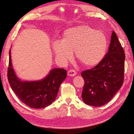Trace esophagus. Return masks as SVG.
I'll list each match as a JSON object with an SVG mask.
<instances>
[{
    "mask_svg": "<svg viewBox=\"0 0 134 134\" xmlns=\"http://www.w3.org/2000/svg\"><path fill=\"white\" fill-rule=\"evenodd\" d=\"M76 73L75 71L73 70H69V71L67 72V75L68 76H74L76 75Z\"/></svg>",
    "mask_w": 134,
    "mask_h": 134,
    "instance_id": "1",
    "label": "esophagus"
}]
</instances>
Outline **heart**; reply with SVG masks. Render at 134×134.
Here are the masks:
<instances>
[{
    "instance_id": "b5f03b06",
    "label": "heart",
    "mask_w": 134,
    "mask_h": 134,
    "mask_svg": "<svg viewBox=\"0 0 134 134\" xmlns=\"http://www.w3.org/2000/svg\"><path fill=\"white\" fill-rule=\"evenodd\" d=\"M107 40L101 31L86 25L69 28L65 31L63 41L56 40L52 44L55 55L60 61L66 63L76 58L86 67L100 62L106 52Z\"/></svg>"
}]
</instances>
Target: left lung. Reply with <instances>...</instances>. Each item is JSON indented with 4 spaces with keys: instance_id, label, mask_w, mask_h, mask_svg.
<instances>
[{
    "instance_id": "1",
    "label": "left lung",
    "mask_w": 134,
    "mask_h": 134,
    "mask_svg": "<svg viewBox=\"0 0 134 134\" xmlns=\"http://www.w3.org/2000/svg\"><path fill=\"white\" fill-rule=\"evenodd\" d=\"M125 54L112 31L108 51L99 63L82 71L85 81L82 98L85 104L101 107L110 101L123 83Z\"/></svg>"
}]
</instances>
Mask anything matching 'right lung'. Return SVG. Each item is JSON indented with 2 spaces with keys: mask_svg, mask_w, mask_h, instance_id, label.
Instances as JSON below:
<instances>
[{
  "mask_svg": "<svg viewBox=\"0 0 134 134\" xmlns=\"http://www.w3.org/2000/svg\"><path fill=\"white\" fill-rule=\"evenodd\" d=\"M7 76L11 88L20 100L30 108L41 109L55 100L60 86L66 78L67 71L55 68L40 80L22 81L13 69L10 49Z\"/></svg>",
  "mask_w": 134,
  "mask_h": 134,
  "instance_id": "1",
  "label": "right lung"
}]
</instances>
